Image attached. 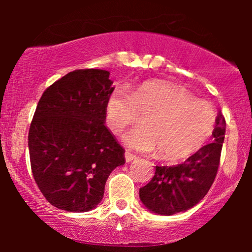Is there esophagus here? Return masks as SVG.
<instances>
[{"instance_id": "34e87169", "label": "esophagus", "mask_w": 252, "mask_h": 252, "mask_svg": "<svg viewBox=\"0 0 252 252\" xmlns=\"http://www.w3.org/2000/svg\"><path fill=\"white\" fill-rule=\"evenodd\" d=\"M124 158H126V162H131L132 160H135L136 156H135V155H132L131 153L126 152V153H124Z\"/></svg>"}]
</instances>
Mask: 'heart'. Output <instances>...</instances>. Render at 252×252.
I'll return each instance as SVG.
<instances>
[{"mask_svg": "<svg viewBox=\"0 0 252 252\" xmlns=\"http://www.w3.org/2000/svg\"><path fill=\"white\" fill-rule=\"evenodd\" d=\"M143 117L142 128L124 136L129 148L141 153L158 150L166 161L189 158L209 141L216 126L210 103L194 100L184 89L166 82H146L131 94L116 90L105 105L106 126L121 134Z\"/></svg>", "mask_w": 252, "mask_h": 252, "instance_id": "1", "label": "heart"}]
</instances>
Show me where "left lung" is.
Masks as SVG:
<instances>
[{
	"label": "left lung",
	"instance_id": "1",
	"mask_svg": "<svg viewBox=\"0 0 252 252\" xmlns=\"http://www.w3.org/2000/svg\"><path fill=\"white\" fill-rule=\"evenodd\" d=\"M225 118L219 112L213 130V142L200 148L176 166H156L155 175L140 189V199L152 212L170 216L192 209L207 194L218 172Z\"/></svg>",
	"mask_w": 252,
	"mask_h": 252
}]
</instances>
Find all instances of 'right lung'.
Listing matches in <instances>:
<instances>
[{"instance_id": "add662e5", "label": "right lung", "mask_w": 252, "mask_h": 252, "mask_svg": "<svg viewBox=\"0 0 252 252\" xmlns=\"http://www.w3.org/2000/svg\"><path fill=\"white\" fill-rule=\"evenodd\" d=\"M105 70H76L45 90L28 134L32 173L50 204L88 212L102 201L110 173L126 163L105 126L114 91Z\"/></svg>"}]
</instances>
